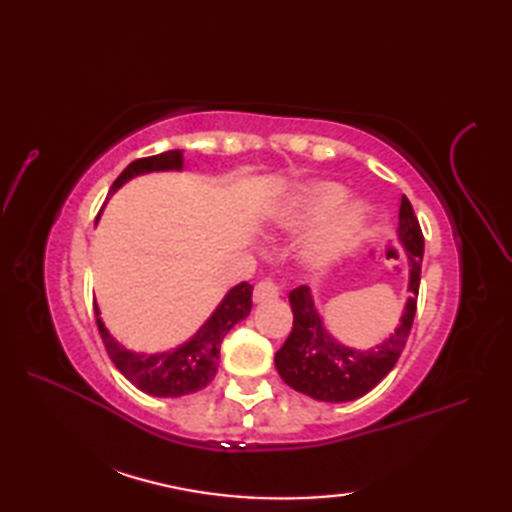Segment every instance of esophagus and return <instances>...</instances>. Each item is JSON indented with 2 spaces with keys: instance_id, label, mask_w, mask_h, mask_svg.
Returning a JSON list of instances; mask_svg holds the SVG:
<instances>
[{
  "instance_id": "esophagus-1",
  "label": "esophagus",
  "mask_w": 512,
  "mask_h": 512,
  "mask_svg": "<svg viewBox=\"0 0 512 512\" xmlns=\"http://www.w3.org/2000/svg\"><path fill=\"white\" fill-rule=\"evenodd\" d=\"M279 297V288L273 284V281H259L253 290V301L255 303H264V301H273Z\"/></svg>"
}]
</instances>
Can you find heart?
I'll return each mask as SVG.
<instances>
[{"instance_id":"obj_1","label":"heart","mask_w":512,"mask_h":512,"mask_svg":"<svg viewBox=\"0 0 512 512\" xmlns=\"http://www.w3.org/2000/svg\"><path fill=\"white\" fill-rule=\"evenodd\" d=\"M347 195L350 191L341 182L314 180L292 191L273 213L275 226L288 233L308 231L329 220L301 250V259L308 268L321 270L330 266L365 233L372 209L363 200H350L343 205Z\"/></svg>"}]
</instances>
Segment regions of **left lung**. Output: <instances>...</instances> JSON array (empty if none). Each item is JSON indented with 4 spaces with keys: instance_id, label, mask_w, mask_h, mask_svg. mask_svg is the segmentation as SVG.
I'll return each instance as SVG.
<instances>
[{
    "instance_id": "8db88e82",
    "label": "left lung",
    "mask_w": 512,
    "mask_h": 512,
    "mask_svg": "<svg viewBox=\"0 0 512 512\" xmlns=\"http://www.w3.org/2000/svg\"><path fill=\"white\" fill-rule=\"evenodd\" d=\"M398 244L409 264V297L400 321L389 336L367 350L341 343L328 330L308 286L290 292L292 332L275 354V367L284 383L314 400L350 402L372 391L394 369L407 343L420 288L424 239L411 202L402 195L398 206Z\"/></svg>"
}]
</instances>
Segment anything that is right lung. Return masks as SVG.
<instances>
[{"mask_svg":"<svg viewBox=\"0 0 512 512\" xmlns=\"http://www.w3.org/2000/svg\"><path fill=\"white\" fill-rule=\"evenodd\" d=\"M182 169V149H171L165 151V154L134 160L132 165H127V169L116 178L110 195H114L129 180L145 176V173ZM250 297H253V286L246 284V281L237 284L235 288L226 292L224 299L217 303V308L211 312V317L200 325V330L195 332L189 341H184L165 352L127 350V347L123 343H118L112 332L107 330L96 303L94 314L107 354H110L116 369L129 380V383L138 387L140 391H145L149 396L180 398L204 389L215 378L217 365H220V347L224 336L231 332L235 323L248 317L250 308H253Z\"/></svg>","mask_w":512,"mask_h":512,"instance_id":"add662e5","label":"right lung"}]
</instances>
